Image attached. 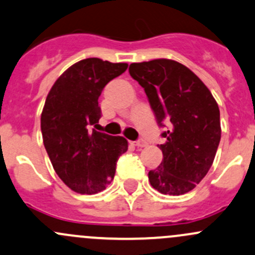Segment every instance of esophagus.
Segmentation results:
<instances>
[{
    "label": "esophagus",
    "mask_w": 255,
    "mask_h": 255,
    "mask_svg": "<svg viewBox=\"0 0 255 255\" xmlns=\"http://www.w3.org/2000/svg\"><path fill=\"white\" fill-rule=\"evenodd\" d=\"M134 145L138 146V148H144V146L148 145V143L145 140H143V139H139V140L134 141Z\"/></svg>",
    "instance_id": "esophagus-1"
}]
</instances>
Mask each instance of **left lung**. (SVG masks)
Masks as SVG:
<instances>
[{
	"label": "left lung",
	"mask_w": 255,
	"mask_h": 255,
	"mask_svg": "<svg viewBox=\"0 0 255 255\" xmlns=\"http://www.w3.org/2000/svg\"><path fill=\"white\" fill-rule=\"evenodd\" d=\"M129 74L144 88L166 139L163 159L149 171L152 188L166 195L191 192L204 178L215 159L220 138V110L213 94L189 68L159 58L132 63Z\"/></svg>",
	"instance_id": "1"
}]
</instances>
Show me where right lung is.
Instances as JSON below:
<instances>
[{"instance_id": "1", "label": "right lung", "mask_w": 255, "mask_h": 255, "mask_svg": "<svg viewBox=\"0 0 255 255\" xmlns=\"http://www.w3.org/2000/svg\"><path fill=\"white\" fill-rule=\"evenodd\" d=\"M127 63L85 58L63 72L47 94L41 112L45 149L56 173L72 191L96 194L114 179L128 141L92 129L101 116L99 96Z\"/></svg>"}]
</instances>
